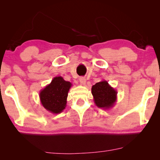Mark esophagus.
<instances>
[{
    "mask_svg": "<svg viewBox=\"0 0 160 160\" xmlns=\"http://www.w3.org/2000/svg\"><path fill=\"white\" fill-rule=\"evenodd\" d=\"M79 82H80L81 84H83V85H84L85 84H86L87 80H86V78H85L84 77H81L79 78Z\"/></svg>",
    "mask_w": 160,
    "mask_h": 160,
    "instance_id": "esophagus-1",
    "label": "esophagus"
}]
</instances>
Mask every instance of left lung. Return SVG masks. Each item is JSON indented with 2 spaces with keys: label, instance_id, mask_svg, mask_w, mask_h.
Wrapping results in <instances>:
<instances>
[{
  "label": "left lung",
  "instance_id": "left-lung-1",
  "mask_svg": "<svg viewBox=\"0 0 160 160\" xmlns=\"http://www.w3.org/2000/svg\"><path fill=\"white\" fill-rule=\"evenodd\" d=\"M92 94L96 106L102 109L111 108L117 100V91L111 87L106 80L93 85Z\"/></svg>",
  "mask_w": 160,
  "mask_h": 160
}]
</instances>
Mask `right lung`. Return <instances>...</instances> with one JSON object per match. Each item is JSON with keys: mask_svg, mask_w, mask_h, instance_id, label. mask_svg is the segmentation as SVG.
<instances>
[{"mask_svg": "<svg viewBox=\"0 0 160 160\" xmlns=\"http://www.w3.org/2000/svg\"><path fill=\"white\" fill-rule=\"evenodd\" d=\"M71 86V83L65 81L62 76L54 77L39 93L43 108L54 114L62 112L66 107L68 95Z\"/></svg>", "mask_w": 160, "mask_h": 160, "instance_id": "1", "label": "right lung"}]
</instances>
